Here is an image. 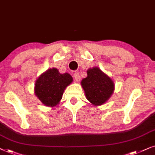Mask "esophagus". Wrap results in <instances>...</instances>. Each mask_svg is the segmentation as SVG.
<instances>
[{
  "label": "esophagus",
  "mask_w": 155,
  "mask_h": 155,
  "mask_svg": "<svg viewBox=\"0 0 155 155\" xmlns=\"http://www.w3.org/2000/svg\"><path fill=\"white\" fill-rule=\"evenodd\" d=\"M74 79H75L76 81H80V80H81V76H80L79 74L78 73V72H76V73H74Z\"/></svg>",
  "instance_id": "1"
}]
</instances>
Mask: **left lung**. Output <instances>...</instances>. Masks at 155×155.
I'll return each instance as SVG.
<instances>
[{
	"label": "left lung",
	"instance_id": "obj_1",
	"mask_svg": "<svg viewBox=\"0 0 155 155\" xmlns=\"http://www.w3.org/2000/svg\"><path fill=\"white\" fill-rule=\"evenodd\" d=\"M81 85L86 97L94 106L105 104L114 91V83L98 67L87 70V77L82 79Z\"/></svg>",
	"mask_w": 155,
	"mask_h": 155
}]
</instances>
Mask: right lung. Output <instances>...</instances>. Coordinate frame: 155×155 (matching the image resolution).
I'll use <instances>...</instances> for the list:
<instances>
[{"label":"right lung","mask_w":155,"mask_h":155,"mask_svg":"<svg viewBox=\"0 0 155 155\" xmlns=\"http://www.w3.org/2000/svg\"><path fill=\"white\" fill-rule=\"evenodd\" d=\"M72 81L69 74H60L56 68L49 69L37 79L35 94L45 106L54 107L60 101L64 89Z\"/></svg>","instance_id":"add662e5"}]
</instances>
